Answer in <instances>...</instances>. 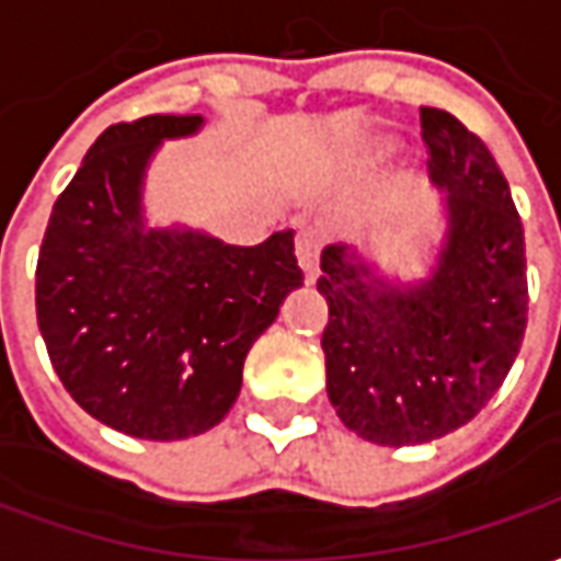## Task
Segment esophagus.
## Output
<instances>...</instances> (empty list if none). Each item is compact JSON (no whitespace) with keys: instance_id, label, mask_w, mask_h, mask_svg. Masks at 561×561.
<instances>
[{"instance_id":"obj_1","label":"esophagus","mask_w":561,"mask_h":561,"mask_svg":"<svg viewBox=\"0 0 561 561\" xmlns=\"http://www.w3.org/2000/svg\"><path fill=\"white\" fill-rule=\"evenodd\" d=\"M318 252H321V237L312 228L297 233V261L306 273V282L312 285L318 279Z\"/></svg>"}]
</instances>
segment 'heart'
<instances>
[{
    "label": "heart",
    "mask_w": 561,
    "mask_h": 561,
    "mask_svg": "<svg viewBox=\"0 0 561 561\" xmlns=\"http://www.w3.org/2000/svg\"><path fill=\"white\" fill-rule=\"evenodd\" d=\"M390 147H393V144H390L388 138H373L364 147V156L366 159H381V156H388Z\"/></svg>",
    "instance_id": "obj_1"
}]
</instances>
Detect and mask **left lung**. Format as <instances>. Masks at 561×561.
<instances>
[{
  "mask_svg": "<svg viewBox=\"0 0 561 561\" xmlns=\"http://www.w3.org/2000/svg\"><path fill=\"white\" fill-rule=\"evenodd\" d=\"M442 240L430 273L405 282L369 252H321L330 318L328 397L366 442H435L481 412L519 352L529 312L526 243L507 180L457 116L421 107Z\"/></svg>",
  "mask_w": 561,
  "mask_h": 561,
  "instance_id": "1",
  "label": "left lung"
}]
</instances>
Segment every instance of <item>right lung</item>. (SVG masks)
<instances>
[{
	"label": "right lung",
	"instance_id": "right-lung-1",
	"mask_svg": "<svg viewBox=\"0 0 561 561\" xmlns=\"http://www.w3.org/2000/svg\"><path fill=\"white\" fill-rule=\"evenodd\" d=\"M201 126V114H156L102 131L56 197L35 270L38 330L71 400L149 442L207 433L231 412L245 354L304 285L294 231L231 245L149 228V161Z\"/></svg>",
	"mask_w": 561,
	"mask_h": 561
}]
</instances>
